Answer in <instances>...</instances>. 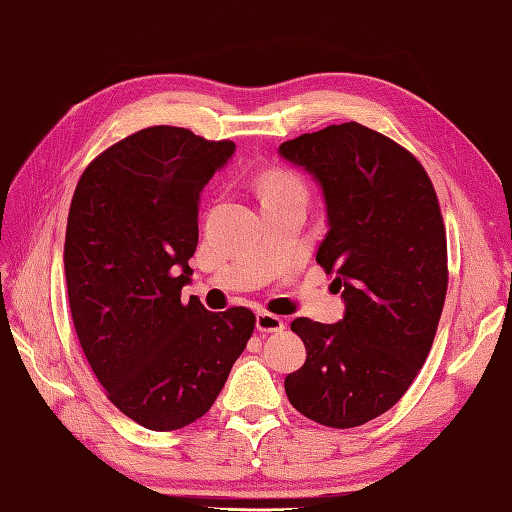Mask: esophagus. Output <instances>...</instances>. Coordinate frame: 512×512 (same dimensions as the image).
<instances>
[{"label": "esophagus", "mask_w": 512, "mask_h": 512, "mask_svg": "<svg viewBox=\"0 0 512 512\" xmlns=\"http://www.w3.org/2000/svg\"><path fill=\"white\" fill-rule=\"evenodd\" d=\"M256 327L263 333H276V331L285 329V322L280 316L269 314V311H260V314L256 316Z\"/></svg>", "instance_id": "esophagus-1"}]
</instances>
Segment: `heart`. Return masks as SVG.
Wrapping results in <instances>:
<instances>
[{"mask_svg": "<svg viewBox=\"0 0 512 512\" xmlns=\"http://www.w3.org/2000/svg\"><path fill=\"white\" fill-rule=\"evenodd\" d=\"M263 196L267 194H278V192H291V190H302V183L296 179L294 174L289 172H271L263 179ZM305 192V190H302Z\"/></svg>", "mask_w": 512, "mask_h": 512, "instance_id": "heart-1", "label": "heart"}]
</instances>
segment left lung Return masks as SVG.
Masks as SVG:
<instances>
[{"instance_id":"left-lung-1","label":"left lung","mask_w":512,"mask_h":512,"mask_svg":"<svg viewBox=\"0 0 512 512\" xmlns=\"http://www.w3.org/2000/svg\"><path fill=\"white\" fill-rule=\"evenodd\" d=\"M316 176L329 232L316 260L336 271L344 318H296L307 360L285 378L296 411L331 429L387 413L429 356L448 287L446 229L422 163L356 121L280 145Z\"/></svg>"}]
</instances>
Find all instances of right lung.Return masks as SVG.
I'll use <instances>...</instances> for the list:
<instances>
[{
    "label": "right lung",
    "instance_id": "add662e5",
    "mask_svg": "<svg viewBox=\"0 0 512 512\" xmlns=\"http://www.w3.org/2000/svg\"><path fill=\"white\" fill-rule=\"evenodd\" d=\"M232 141L152 125L88 163L72 194L64 267L70 316L108 400L150 431L212 409L256 316L181 300L198 243V203Z\"/></svg>",
    "mask_w": 512,
    "mask_h": 512
}]
</instances>
